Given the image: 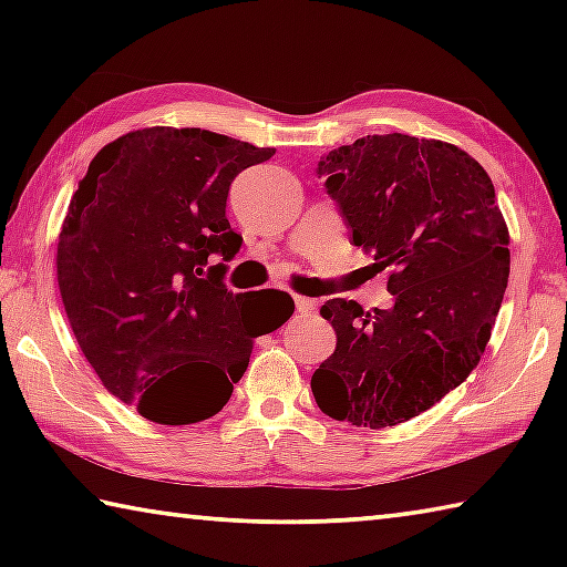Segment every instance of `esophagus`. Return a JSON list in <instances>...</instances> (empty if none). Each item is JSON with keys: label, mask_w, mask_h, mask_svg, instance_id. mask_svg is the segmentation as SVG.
<instances>
[{"label": "esophagus", "mask_w": 567, "mask_h": 567, "mask_svg": "<svg viewBox=\"0 0 567 567\" xmlns=\"http://www.w3.org/2000/svg\"><path fill=\"white\" fill-rule=\"evenodd\" d=\"M295 307H297V312H302V315H307V312H315V300H310V297H302V295H297L295 297Z\"/></svg>", "instance_id": "obj_1"}]
</instances>
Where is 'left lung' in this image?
<instances>
[{
  "mask_svg": "<svg viewBox=\"0 0 567 567\" xmlns=\"http://www.w3.org/2000/svg\"><path fill=\"white\" fill-rule=\"evenodd\" d=\"M352 243L390 270V310L328 300L338 348L312 375L332 420L390 427L443 400L491 340L511 275V235L480 162L440 140L368 134L318 165Z\"/></svg>",
  "mask_w": 567,
  "mask_h": 567,
  "instance_id": "8db88e82",
  "label": "left lung"
}]
</instances>
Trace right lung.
Wrapping results in <instances>:
<instances>
[{
    "label": "right lung",
    "mask_w": 567,
    "mask_h": 567,
    "mask_svg": "<svg viewBox=\"0 0 567 567\" xmlns=\"http://www.w3.org/2000/svg\"><path fill=\"white\" fill-rule=\"evenodd\" d=\"M275 155L199 127H147L104 145L56 245L66 320L114 398L159 425L217 415L252 342L295 312L280 290L233 292L243 237L225 217L239 172ZM209 254L224 262L206 267Z\"/></svg>",
    "instance_id": "obj_1"
}]
</instances>
